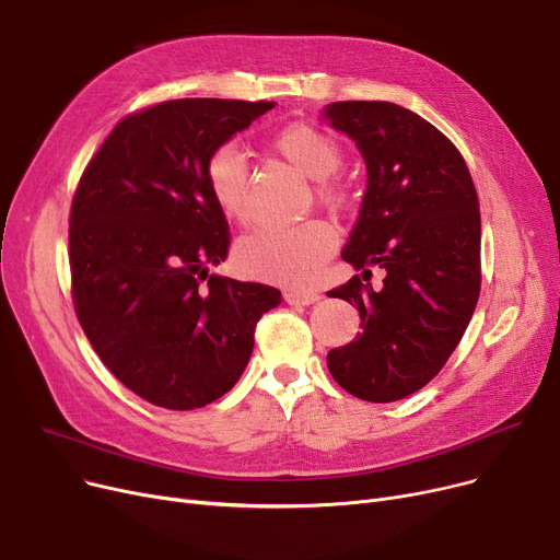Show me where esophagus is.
I'll list each match as a JSON object with an SVG mask.
<instances>
[{
  "instance_id": "1",
  "label": "esophagus",
  "mask_w": 560,
  "mask_h": 560,
  "mask_svg": "<svg viewBox=\"0 0 560 560\" xmlns=\"http://www.w3.org/2000/svg\"><path fill=\"white\" fill-rule=\"evenodd\" d=\"M283 300L292 306H311L319 300L317 290H306V288H292L283 292Z\"/></svg>"
}]
</instances>
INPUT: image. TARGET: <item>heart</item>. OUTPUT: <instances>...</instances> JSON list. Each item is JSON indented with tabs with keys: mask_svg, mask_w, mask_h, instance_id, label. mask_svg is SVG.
Returning a JSON list of instances; mask_svg holds the SVG:
<instances>
[{
	"mask_svg": "<svg viewBox=\"0 0 560 560\" xmlns=\"http://www.w3.org/2000/svg\"><path fill=\"white\" fill-rule=\"evenodd\" d=\"M268 150L311 176L315 199L329 211L340 213L351 201V190L336 170L342 163L340 142L311 122H290L277 129ZM203 184L218 211L226 220L241 222L249 209V167L233 144H220L203 163ZM336 247L331 226L322 220H306L292 226L256 229L233 249L235 268L243 275L285 285H306L329 260Z\"/></svg>",
	"mask_w": 560,
	"mask_h": 560,
	"instance_id": "obj_1",
	"label": "heart"
}]
</instances>
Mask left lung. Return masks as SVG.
Listing matches in <instances>:
<instances>
[{
	"mask_svg": "<svg viewBox=\"0 0 560 560\" xmlns=\"http://www.w3.org/2000/svg\"><path fill=\"white\" fill-rule=\"evenodd\" d=\"M368 165L361 215L342 258L387 270L374 291L361 275L327 295L357 304L361 334L329 351L331 376L365 401L424 388L460 342L481 292V215L456 144L390 102H334L325 113ZM369 281V280H368Z\"/></svg>",
	"mask_w": 560,
	"mask_h": 560,
	"instance_id": "left-lung-1",
	"label": "left lung"
}]
</instances>
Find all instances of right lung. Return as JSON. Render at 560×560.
Masks as SVG:
<instances>
[{
	"label": "right lung",
	"mask_w": 560,
	"mask_h": 560,
	"mask_svg": "<svg viewBox=\"0 0 560 560\" xmlns=\"http://www.w3.org/2000/svg\"><path fill=\"white\" fill-rule=\"evenodd\" d=\"M275 102L170 100L113 127L70 209L72 304L117 381L154 406L192 410L229 393L249 363L256 322L281 304L265 283L209 275L229 222L203 163Z\"/></svg>",
	"instance_id": "1"
}]
</instances>
